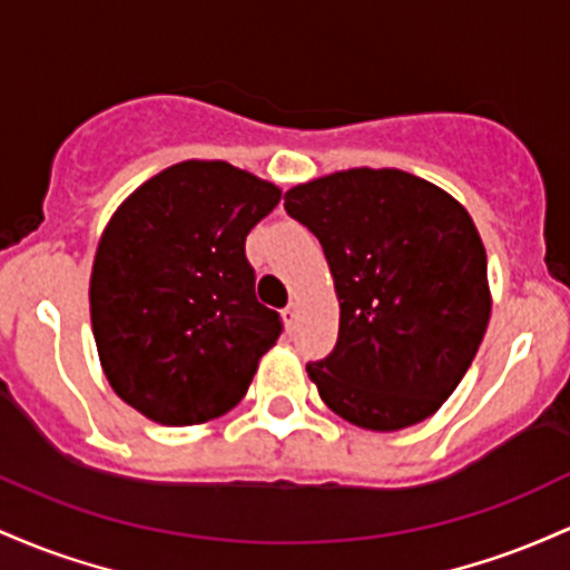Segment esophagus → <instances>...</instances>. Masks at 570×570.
<instances>
[{
  "label": "esophagus",
  "instance_id": "1",
  "mask_svg": "<svg viewBox=\"0 0 570 570\" xmlns=\"http://www.w3.org/2000/svg\"><path fill=\"white\" fill-rule=\"evenodd\" d=\"M283 317H285L287 328H293V323H296V317H298V306L296 304H287L285 309H283Z\"/></svg>",
  "mask_w": 570,
  "mask_h": 570
}]
</instances>
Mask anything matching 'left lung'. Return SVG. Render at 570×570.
<instances>
[{
  "label": "left lung",
  "mask_w": 570,
  "mask_h": 570,
  "mask_svg": "<svg viewBox=\"0 0 570 570\" xmlns=\"http://www.w3.org/2000/svg\"><path fill=\"white\" fill-rule=\"evenodd\" d=\"M323 245L338 338L306 363L331 412L368 431L423 423L452 395L490 323L488 255L460 204L401 169H347L285 194Z\"/></svg>",
  "instance_id": "obj_1"
}]
</instances>
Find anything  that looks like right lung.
I'll use <instances>...</instances> for the list:
<instances>
[{
    "label": "right lung",
    "mask_w": 570,
    "mask_h": 570,
    "mask_svg": "<svg viewBox=\"0 0 570 570\" xmlns=\"http://www.w3.org/2000/svg\"><path fill=\"white\" fill-rule=\"evenodd\" d=\"M283 190L226 161H183L118 207L96 247L91 325L118 399L199 425L245 399L283 334L255 298L245 239Z\"/></svg>",
    "instance_id": "1"
}]
</instances>
